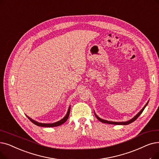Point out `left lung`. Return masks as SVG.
I'll return each instance as SVG.
<instances>
[{
  "mask_svg": "<svg viewBox=\"0 0 159 159\" xmlns=\"http://www.w3.org/2000/svg\"><path fill=\"white\" fill-rule=\"evenodd\" d=\"M148 102H149V101L147 102V103L146 105H145V106L142 108V109L140 110V111L138 113L136 116H134V117H133V118H132V119H130V120H129V121H121V122H116V121H108V120H103V119H101V118H99V117L96 114H95V112H94V114H95V116H96V118H98L100 121H101V122H102V123H108V124H112V125H129V124H130V123H133V121H134L138 118H139V117L140 116V115L142 113V112L143 111V110H144V108L146 107V106L148 105Z\"/></svg>",
  "mask_w": 159,
  "mask_h": 159,
  "instance_id": "left-lung-1",
  "label": "left lung"
}]
</instances>
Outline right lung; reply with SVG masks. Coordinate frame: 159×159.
I'll return each mask as SVG.
<instances>
[{
    "mask_svg": "<svg viewBox=\"0 0 159 159\" xmlns=\"http://www.w3.org/2000/svg\"><path fill=\"white\" fill-rule=\"evenodd\" d=\"M70 108H71V106L69 107V108H68V110H67V114H66V116L64 117V118L61 119V120L58 121H57V122H54V123H39L38 121H36L35 120H32L31 118H30V117H29L28 116H26L27 118H28L34 124H35V125H36L37 126H39V127H57V126H59V125H62L63 123H64L69 118V116H70Z\"/></svg>",
    "mask_w": 159,
    "mask_h": 159,
    "instance_id": "right-lung-1",
    "label": "right lung"
}]
</instances>
